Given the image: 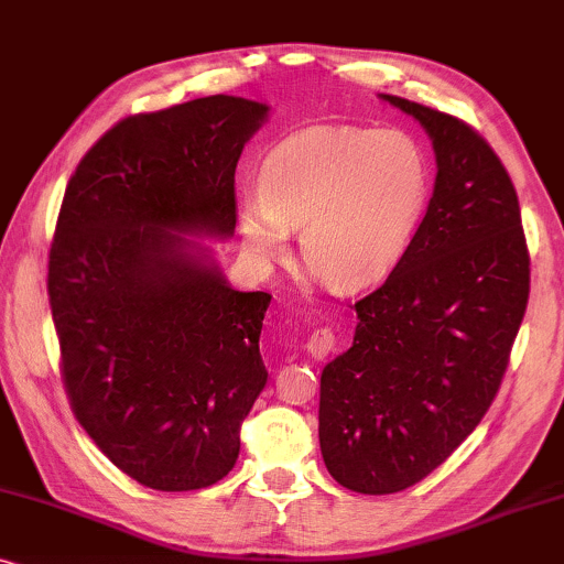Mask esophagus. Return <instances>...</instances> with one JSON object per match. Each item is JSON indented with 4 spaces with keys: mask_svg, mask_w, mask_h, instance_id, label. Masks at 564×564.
Here are the masks:
<instances>
[{
    "mask_svg": "<svg viewBox=\"0 0 564 564\" xmlns=\"http://www.w3.org/2000/svg\"><path fill=\"white\" fill-rule=\"evenodd\" d=\"M333 348H335V333L329 327H317L310 340H306V352L317 360L325 358Z\"/></svg>",
    "mask_w": 564,
    "mask_h": 564,
    "instance_id": "esophagus-1",
    "label": "esophagus"
}]
</instances>
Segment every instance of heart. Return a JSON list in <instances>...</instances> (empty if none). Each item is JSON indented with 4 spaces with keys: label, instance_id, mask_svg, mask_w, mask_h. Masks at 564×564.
I'll list each match as a JSON object with an SVG mask.
<instances>
[{
    "label": "heart",
    "instance_id": "1",
    "mask_svg": "<svg viewBox=\"0 0 564 564\" xmlns=\"http://www.w3.org/2000/svg\"><path fill=\"white\" fill-rule=\"evenodd\" d=\"M425 191V160L404 133L312 126L268 154L258 193L239 195V231L268 260L299 229L314 273L335 289H364L400 260Z\"/></svg>",
    "mask_w": 564,
    "mask_h": 564
}]
</instances>
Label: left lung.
Listing matches in <instances>:
<instances>
[{
  "instance_id": "1",
  "label": "left lung",
  "mask_w": 564,
  "mask_h": 564,
  "mask_svg": "<svg viewBox=\"0 0 564 564\" xmlns=\"http://www.w3.org/2000/svg\"><path fill=\"white\" fill-rule=\"evenodd\" d=\"M381 100L420 120L438 172L408 250L356 302L352 345L322 371V459L364 495L408 490L475 431L529 304L521 208L492 147L448 112Z\"/></svg>"
}]
</instances>
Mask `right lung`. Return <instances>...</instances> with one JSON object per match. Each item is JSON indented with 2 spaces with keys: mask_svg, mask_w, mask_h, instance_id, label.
Segmentation results:
<instances>
[{
  "mask_svg": "<svg viewBox=\"0 0 564 564\" xmlns=\"http://www.w3.org/2000/svg\"><path fill=\"white\" fill-rule=\"evenodd\" d=\"M265 118L231 95L139 112L66 185L48 252L66 397L97 448L152 490L227 477L268 381L270 294L231 289L185 237L235 235V170Z\"/></svg>",
  "mask_w": 564,
  "mask_h": 564,
  "instance_id": "1",
  "label": "right lung"
}]
</instances>
